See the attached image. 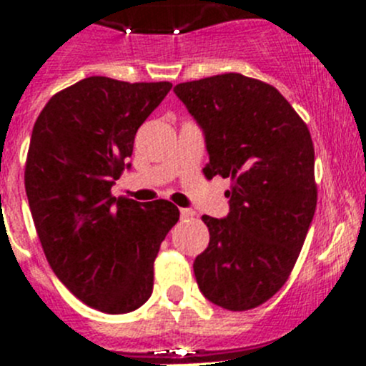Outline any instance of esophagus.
Returning a JSON list of instances; mask_svg holds the SVG:
<instances>
[{
	"instance_id": "obj_1",
	"label": "esophagus",
	"mask_w": 366,
	"mask_h": 366,
	"mask_svg": "<svg viewBox=\"0 0 366 366\" xmlns=\"http://www.w3.org/2000/svg\"><path fill=\"white\" fill-rule=\"evenodd\" d=\"M180 216H182L184 219H187V217H193L194 210L193 209H180Z\"/></svg>"
}]
</instances>
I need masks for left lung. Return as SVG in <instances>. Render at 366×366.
<instances>
[{
	"instance_id": "left-lung-1",
	"label": "left lung",
	"mask_w": 366,
	"mask_h": 366,
	"mask_svg": "<svg viewBox=\"0 0 366 366\" xmlns=\"http://www.w3.org/2000/svg\"><path fill=\"white\" fill-rule=\"evenodd\" d=\"M205 138L207 179H232L230 212L204 216L210 241L194 258L200 292L244 312L271 299L289 278L317 207L312 136L285 97L242 74L173 88Z\"/></svg>"
}]
</instances>
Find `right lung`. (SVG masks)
Here are the masks:
<instances>
[{
    "label": "right lung",
    "mask_w": 366,
    "mask_h": 366,
    "mask_svg": "<svg viewBox=\"0 0 366 366\" xmlns=\"http://www.w3.org/2000/svg\"><path fill=\"white\" fill-rule=\"evenodd\" d=\"M169 90L92 76L51 97L33 125L24 186L40 244L58 280L99 312L150 297L154 260L179 221L166 200L112 197L139 125Z\"/></svg>",
    "instance_id": "right-lung-1"
}]
</instances>
